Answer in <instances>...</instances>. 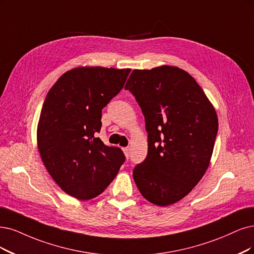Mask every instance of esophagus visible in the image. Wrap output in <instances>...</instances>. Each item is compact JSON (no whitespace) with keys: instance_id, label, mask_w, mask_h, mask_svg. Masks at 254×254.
<instances>
[{"instance_id":"1","label":"esophagus","mask_w":254,"mask_h":254,"mask_svg":"<svg viewBox=\"0 0 254 254\" xmlns=\"http://www.w3.org/2000/svg\"><path fill=\"white\" fill-rule=\"evenodd\" d=\"M122 151H124L125 156L128 159V157H129V148L128 147H124V148H122Z\"/></svg>"}]
</instances>
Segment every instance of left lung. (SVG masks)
<instances>
[{
  "mask_svg": "<svg viewBox=\"0 0 254 254\" xmlns=\"http://www.w3.org/2000/svg\"><path fill=\"white\" fill-rule=\"evenodd\" d=\"M144 115L148 151L134 181L157 206L183 199L207 171L219 122L194 78L175 65L133 70L126 83Z\"/></svg>",
  "mask_w": 254,
  "mask_h": 254,
  "instance_id": "1",
  "label": "left lung"
}]
</instances>
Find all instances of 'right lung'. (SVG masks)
I'll return each instance as SVG.
<instances>
[{"mask_svg":"<svg viewBox=\"0 0 254 254\" xmlns=\"http://www.w3.org/2000/svg\"><path fill=\"white\" fill-rule=\"evenodd\" d=\"M130 69L77 67L64 73L47 94L37 124V148L61 189L86 201L114 180L126 157L96 137L101 110L124 88Z\"/></svg>","mask_w":254,"mask_h":254,"instance_id":"obj_1","label":"right lung"}]
</instances>
